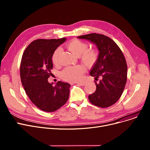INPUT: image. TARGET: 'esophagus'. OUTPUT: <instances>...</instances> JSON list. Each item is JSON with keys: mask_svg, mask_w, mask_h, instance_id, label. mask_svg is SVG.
<instances>
[{"mask_svg": "<svg viewBox=\"0 0 150 150\" xmlns=\"http://www.w3.org/2000/svg\"><path fill=\"white\" fill-rule=\"evenodd\" d=\"M78 85H80V86H84L86 84L85 82H81V83H77Z\"/></svg>", "mask_w": 150, "mask_h": 150, "instance_id": "34e87169", "label": "esophagus"}]
</instances>
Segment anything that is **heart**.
Instances as JSON below:
<instances>
[{
	"label": "heart",
	"mask_w": 150,
	"mask_h": 150,
	"mask_svg": "<svg viewBox=\"0 0 150 150\" xmlns=\"http://www.w3.org/2000/svg\"><path fill=\"white\" fill-rule=\"evenodd\" d=\"M66 48L76 57H80L82 62L88 67L92 66L98 59V53L93 49H88L89 45L87 43L78 39H73L69 42ZM61 52L59 48L55 50L52 56V61L54 64H57L58 62L59 55ZM84 69L81 66L73 67H67L63 70L61 75L66 81L70 82L80 81L83 79Z\"/></svg>",
	"instance_id": "b5f03b06"
}]
</instances>
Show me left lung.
Masks as SVG:
<instances>
[{
    "label": "left lung",
    "instance_id": "8db88e82",
    "mask_svg": "<svg viewBox=\"0 0 150 150\" xmlns=\"http://www.w3.org/2000/svg\"><path fill=\"white\" fill-rule=\"evenodd\" d=\"M95 44L99 50L97 61L91 70L95 77L96 91L88 98L91 103L105 108L119 100L127 80V64L124 55L117 44L103 35L91 33L77 37Z\"/></svg>",
    "mask_w": 150,
    "mask_h": 150
}]
</instances>
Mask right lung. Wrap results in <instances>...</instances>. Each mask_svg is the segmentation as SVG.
<instances>
[{
	"label": "right lung",
	"mask_w": 150,
	"mask_h": 150,
	"mask_svg": "<svg viewBox=\"0 0 150 150\" xmlns=\"http://www.w3.org/2000/svg\"><path fill=\"white\" fill-rule=\"evenodd\" d=\"M66 38L39 39L31 42L22 54L21 80L31 102L45 112H54L64 105L69 97L70 84L58 81L53 86L48 78L53 68L52 56Z\"/></svg>",
	"instance_id": "obj_1"
}]
</instances>
